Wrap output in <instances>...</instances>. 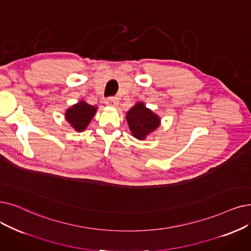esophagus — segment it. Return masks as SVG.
I'll use <instances>...</instances> for the list:
<instances>
[{
	"label": "esophagus",
	"mask_w": 251,
	"mask_h": 251,
	"mask_svg": "<svg viewBox=\"0 0 251 251\" xmlns=\"http://www.w3.org/2000/svg\"><path fill=\"white\" fill-rule=\"evenodd\" d=\"M105 103L108 106H116L118 104V99L116 97H109L106 99Z\"/></svg>",
	"instance_id": "esophagus-1"
}]
</instances>
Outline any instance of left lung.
Masks as SVG:
<instances>
[{"instance_id":"left-lung-1","label":"left lung","mask_w":251,"mask_h":251,"mask_svg":"<svg viewBox=\"0 0 251 251\" xmlns=\"http://www.w3.org/2000/svg\"><path fill=\"white\" fill-rule=\"evenodd\" d=\"M126 120L134 137L140 140H144L159 126L158 116L147 109L143 103H138L129 110Z\"/></svg>"}]
</instances>
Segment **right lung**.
I'll use <instances>...</instances> for the list:
<instances>
[{"instance_id": "right-lung-1", "label": "right lung", "mask_w": 251, "mask_h": 251, "mask_svg": "<svg viewBox=\"0 0 251 251\" xmlns=\"http://www.w3.org/2000/svg\"><path fill=\"white\" fill-rule=\"evenodd\" d=\"M97 108L81 101L69 108L66 112V119L78 132H81L87 126L96 113Z\"/></svg>"}]
</instances>
